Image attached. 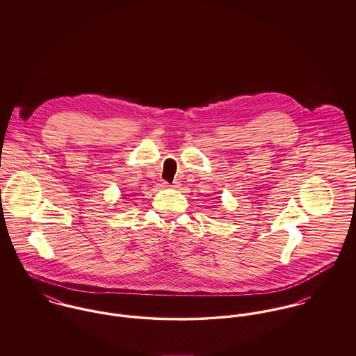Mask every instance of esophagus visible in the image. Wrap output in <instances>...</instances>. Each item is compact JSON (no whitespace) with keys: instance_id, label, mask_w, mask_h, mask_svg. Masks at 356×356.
I'll return each mask as SVG.
<instances>
[{"instance_id":"obj_1","label":"esophagus","mask_w":356,"mask_h":356,"mask_svg":"<svg viewBox=\"0 0 356 356\" xmlns=\"http://www.w3.org/2000/svg\"><path fill=\"white\" fill-rule=\"evenodd\" d=\"M164 186H167V188H179L181 186V182L179 181H174L172 184H168V182H164Z\"/></svg>"}]
</instances>
